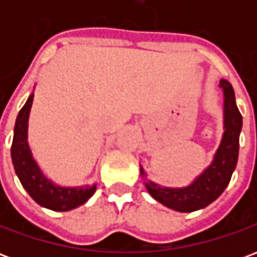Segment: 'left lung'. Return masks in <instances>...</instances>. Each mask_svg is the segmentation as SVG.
Returning a JSON list of instances; mask_svg holds the SVG:
<instances>
[{
    "label": "left lung",
    "instance_id": "8db88e82",
    "mask_svg": "<svg viewBox=\"0 0 257 257\" xmlns=\"http://www.w3.org/2000/svg\"><path fill=\"white\" fill-rule=\"evenodd\" d=\"M219 88L223 92V135L210 164L191 183L184 187L161 186L147 178L145 168L139 165L140 176L149 194L169 209L186 213L204 209L226 190L237 167L242 115L235 103L231 84L221 78Z\"/></svg>",
    "mask_w": 257,
    "mask_h": 257
}]
</instances>
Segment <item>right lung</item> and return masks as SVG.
<instances>
[{
	"mask_svg": "<svg viewBox=\"0 0 257 257\" xmlns=\"http://www.w3.org/2000/svg\"><path fill=\"white\" fill-rule=\"evenodd\" d=\"M34 90L18 114L11 147V158L23 189L37 204L56 212H67L84 205L95 194L96 186H60L48 178L34 158L29 143V118Z\"/></svg>",
	"mask_w": 257,
	"mask_h": 257,
	"instance_id": "add662e5",
	"label": "right lung"
}]
</instances>
